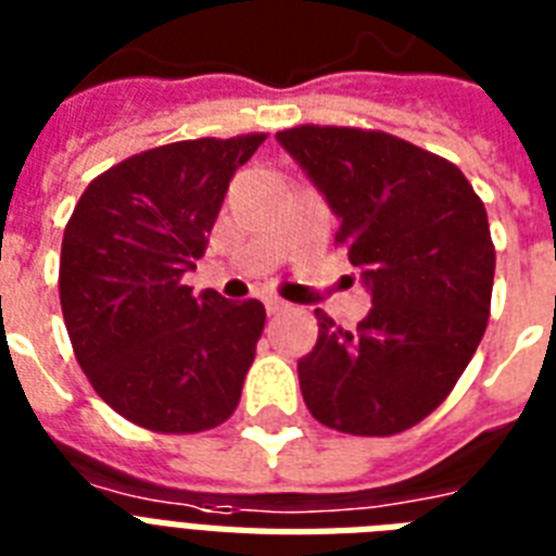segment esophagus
<instances>
[{
    "mask_svg": "<svg viewBox=\"0 0 556 556\" xmlns=\"http://www.w3.org/2000/svg\"><path fill=\"white\" fill-rule=\"evenodd\" d=\"M265 308H268V314H279L286 312L288 303L286 300H279V296H265Z\"/></svg>",
    "mask_w": 556,
    "mask_h": 556,
    "instance_id": "34e87169",
    "label": "esophagus"
}]
</instances>
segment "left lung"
Here are the masks:
<instances>
[{"label": "left lung", "instance_id": "1", "mask_svg": "<svg viewBox=\"0 0 556 556\" xmlns=\"http://www.w3.org/2000/svg\"><path fill=\"white\" fill-rule=\"evenodd\" d=\"M277 141L338 213L334 244L371 291L352 331L314 312L317 343L296 364L305 406L349 435L409 430L488 329L496 251L482 199L453 161L380 129L303 124Z\"/></svg>", "mask_w": 556, "mask_h": 556}]
</instances>
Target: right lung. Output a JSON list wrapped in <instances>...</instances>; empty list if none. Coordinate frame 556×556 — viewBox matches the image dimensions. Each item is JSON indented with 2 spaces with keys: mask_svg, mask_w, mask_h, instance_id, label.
I'll return each instance as SVG.
<instances>
[{
  "mask_svg": "<svg viewBox=\"0 0 556 556\" xmlns=\"http://www.w3.org/2000/svg\"><path fill=\"white\" fill-rule=\"evenodd\" d=\"M265 132L138 152L83 190L63 233L60 305L74 357L117 415L187 435L225 424L265 329L260 300L181 282L227 185Z\"/></svg>",
  "mask_w": 556,
  "mask_h": 556,
  "instance_id": "1",
  "label": "right lung"
}]
</instances>
